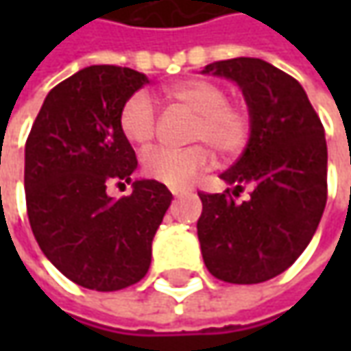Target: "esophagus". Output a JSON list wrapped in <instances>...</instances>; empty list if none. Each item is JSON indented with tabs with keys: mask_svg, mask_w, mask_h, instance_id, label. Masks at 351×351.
<instances>
[{
	"mask_svg": "<svg viewBox=\"0 0 351 351\" xmlns=\"http://www.w3.org/2000/svg\"><path fill=\"white\" fill-rule=\"evenodd\" d=\"M185 191H189V187H171V193H173L176 197L183 195Z\"/></svg>",
	"mask_w": 351,
	"mask_h": 351,
	"instance_id": "1",
	"label": "esophagus"
}]
</instances>
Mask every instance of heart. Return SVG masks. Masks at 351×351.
Masks as SVG:
<instances>
[{
    "instance_id": "b5f03b06",
    "label": "heart",
    "mask_w": 351,
    "mask_h": 351,
    "mask_svg": "<svg viewBox=\"0 0 351 351\" xmlns=\"http://www.w3.org/2000/svg\"><path fill=\"white\" fill-rule=\"evenodd\" d=\"M164 93L169 101L195 113L189 138L203 142L187 148L150 150L142 158V169L148 178L169 187H183L210 166L213 152L208 143L221 156H232L244 148L250 136L248 111L240 103L226 101V91L219 84L185 80L166 88ZM119 128L125 141L136 148H146L154 141L156 107L146 91H136L125 101L119 113Z\"/></svg>"
}]
</instances>
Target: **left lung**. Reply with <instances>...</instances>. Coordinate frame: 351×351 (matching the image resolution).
<instances>
[{
  "instance_id": "left-lung-1",
  "label": "left lung",
  "mask_w": 351,
  "mask_h": 351,
  "mask_svg": "<svg viewBox=\"0 0 351 351\" xmlns=\"http://www.w3.org/2000/svg\"><path fill=\"white\" fill-rule=\"evenodd\" d=\"M203 74L236 82L250 111L248 144L221 173L234 189L199 193L203 262L226 283H262L293 265L317 232L328 193L324 127L301 84L269 62L219 60ZM244 184L250 199L236 202Z\"/></svg>"
}]
</instances>
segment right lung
Instances as JSON below:
<instances>
[{
  "label": "right lung",
  "mask_w": 351,
  "mask_h": 351,
  "mask_svg": "<svg viewBox=\"0 0 351 351\" xmlns=\"http://www.w3.org/2000/svg\"><path fill=\"white\" fill-rule=\"evenodd\" d=\"M148 77L121 66H89L50 89L25 144V197L33 234L56 269L93 291H119L146 276L152 240L171 193L136 180V154L119 113Z\"/></svg>",
  "instance_id": "obj_1"
}]
</instances>
